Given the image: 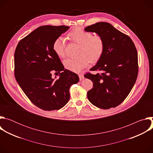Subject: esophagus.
Wrapping results in <instances>:
<instances>
[{
  "label": "esophagus",
  "mask_w": 153,
  "mask_h": 153,
  "mask_svg": "<svg viewBox=\"0 0 153 153\" xmlns=\"http://www.w3.org/2000/svg\"><path fill=\"white\" fill-rule=\"evenodd\" d=\"M79 79L80 80H83L84 79V76H83V74H79Z\"/></svg>",
  "instance_id": "1"
}]
</instances>
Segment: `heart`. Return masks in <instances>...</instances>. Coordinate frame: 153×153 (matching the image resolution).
Returning <instances> with one entry per match:
<instances>
[{"mask_svg": "<svg viewBox=\"0 0 153 153\" xmlns=\"http://www.w3.org/2000/svg\"><path fill=\"white\" fill-rule=\"evenodd\" d=\"M69 39L79 45L78 55L75 58H68L63 61L67 70L78 73L88 65L89 62L96 63L102 56L105 50V41L99 34L93 35L92 33L77 28L71 31ZM53 50L59 57L65 56V41L62 37L56 38L53 43Z\"/></svg>", "mask_w": 153, "mask_h": 153, "instance_id": "b5f03b06", "label": "heart"}]
</instances>
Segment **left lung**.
<instances>
[{
  "mask_svg": "<svg viewBox=\"0 0 153 153\" xmlns=\"http://www.w3.org/2000/svg\"><path fill=\"white\" fill-rule=\"evenodd\" d=\"M85 30L95 32L105 41L104 53L90 71L84 76L93 82V88L87 93L90 102L102 109L115 108L126 98L136 81L139 66L135 45L128 35L107 22H98Z\"/></svg>",
  "mask_w": 153,
  "mask_h": 153,
  "instance_id": "8db88e82",
  "label": "left lung"
}]
</instances>
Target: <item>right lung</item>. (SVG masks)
Returning a JSON list of instances; mask_svg holds the SVG:
<instances>
[{"instance_id":"obj_1","label":"right lung","mask_w":153,"mask_h":153,"mask_svg":"<svg viewBox=\"0 0 153 153\" xmlns=\"http://www.w3.org/2000/svg\"><path fill=\"white\" fill-rule=\"evenodd\" d=\"M69 28L40 27L21 39L15 50V78L30 100L43 110L63 107L70 99L71 85L79 80L77 74L64 69L53 50L54 40ZM52 72L59 74V77L53 79Z\"/></svg>"}]
</instances>
